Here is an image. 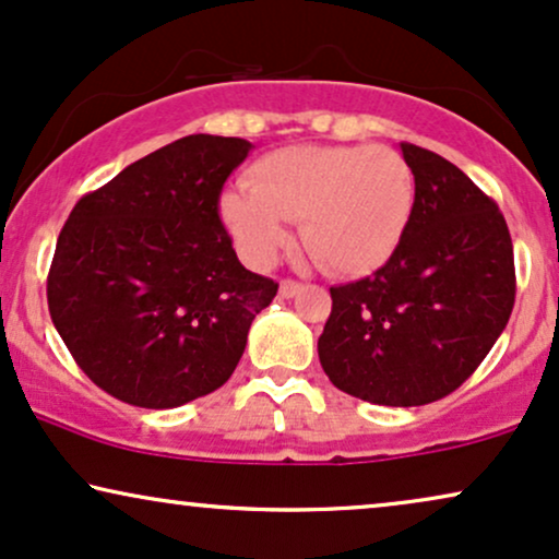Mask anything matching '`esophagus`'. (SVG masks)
<instances>
[{
    "instance_id": "34e87169",
    "label": "esophagus",
    "mask_w": 559,
    "mask_h": 559,
    "mask_svg": "<svg viewBox=\"0 0 559 559\" xmlns=\"http://www.w3.org/2000/svg\"><path fill=\"white\" fill-rule=\"evenodd\" d=\"M301 292V284L299 281H281V288H278V294L284 296V299H294L296 294Z\"/></svg>"
}]
</instances>
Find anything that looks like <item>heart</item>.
Masks as SVG:
<instances>
[{"mask_svg": "<svg viewBox=\"0 0 559 559\" xmlns=\"http://www.w3.org/2000/svg\"><path fill=\"white\" fill-rule=\"evenodd\" d=\"M415 206L413 169L392 146L294 144L250 167L218 201L247 263L271 265L299 218L301 242L324 271L366 275L394 255Z\"/></svg>", "mask_w": 559, "mask_h": 559, "instance_id": "1", "label": "heart"}]
</instances>
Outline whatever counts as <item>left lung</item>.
Here are the masks:
<instances>
[{
  "label": "left lung",
  "instance_id": "obj_1",
  "mask_svg": "<svg viewBox=\"0 0 559 559\" xmlns=\"http://www.w3.org/2000/svg\"><path fill=\"white\" fill-rule=\"evenodd\" d=\"M415 206L394 255L369 278L332 286L317 353L337 390L418 407L467 381L506 330L513 245L496 203L441 154L400 144Z\"/></svg>",
  "mask_w": 559,
  "mask_h": 559
}]
</instances>
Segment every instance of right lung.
I'll return each mask as SVG.
<instances>
[{
  "instance_id": "right-lung-1",
  "label": "right lung",
  "mask_w": 559,
  "mask_h": 559,
  "mask_svg": "<svg viewBox=\"0 0 559 559\" xmlns=\"http://www.w3.org/2000/svg\"><path fill=\"white\" fill-rule=\"evenodd\" d=\"M250 141L193 133L80 198L56 242L48 312L87 377L167 409L218 390L278 284L247 271L218 195Z\"/></svg>"
}]
</instances>
